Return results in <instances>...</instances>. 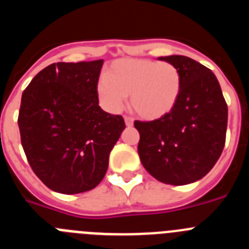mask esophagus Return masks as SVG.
<instances>
[{
	"label": "esophagus",
	"mask_w": 249,
	"mask_h": 249,
	"mask_svg": "<svg viewBox=\"0 0 249 249\" xmlns=\"http://www.w3.org/2000/svg\"><path fill=\"white\" fill-rule=\"evenodd\" d=\"M124 122H126L127 127L133 126V118H132V117H128V116H126V117H124Z\"/></svg>",
	"instance_id": "obj_1"
}]
</instances>
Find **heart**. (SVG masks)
Returning a JSON list of instances; mask_svg holds the SVG:
<instances>
[{
	"mask_svg": "<svg viewBox=\"0 0 249 249\" xmlns=\"http://www.w3.org/2000/svg\"><path fill=\"white\" fill-rule=\"evenodd\" d=\"M182 89L178 68L169 62L153 59H118L96 87L103 108L120 111L131 96L133 111L146 120H157L172 111Z\"/></svg>",
	"mask_w": 249,
	"mask_h": 249,
	"instance_id": "1",
	"label": "heart"
}]
</instances>
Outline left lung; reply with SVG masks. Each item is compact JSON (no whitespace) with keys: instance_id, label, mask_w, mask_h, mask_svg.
Segmentation results:
<instances>
[{"instance_id":"8db88e82","label":"left lung","mask_w":249,"mask_h":249,"mask_svg":"<svg viewBox=\"0 0 249 249\" xmlns=\"http://www.w3.org/2000/svg\"><path fill=\"white\" fill-rule=\"evenodd\" d=\"M182 77V89L169 113L135 121L138 155L147 172L160 182L182 186L198 181L218 160L227 132L228 108L210 68L186 56L160 57Z\"/></svg>"}]
</instances>
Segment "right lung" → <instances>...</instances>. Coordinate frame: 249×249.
Instances as JSON below:
<instances>
[{"label":"right lung","instance_id":"add662e5","mask_svg":"<svg viewBox=\"0 0 249 249\" xmlns=\"http://www.w3.org/2000/svg\"><path fill=\"white\" fill-rule=\"evenodd\" d=\"M102 65L103 59L52 63L22 93V147L35 175L54 192L76 195L98 186L126 128L121 114L98 106Z\"/></svg>","mask_w":249,"mask_h":249}]
</instances>
